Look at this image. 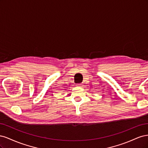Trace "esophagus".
Listing matches in <instances>:
<instances>
[{"instance_id":"34e87169","label":"esophagus","mask_w":148,"mask_h":148,"mask_svg":"<svg viewBox=\"0 0 148 148\" xmlns=\"http://www.w3.org/2000/svg\"><path fill=\"white\" fill-rule=\"evenodd\" d=\"M77 86H78V87H82V84H77Z\"/></svg>"}]
</instances>
